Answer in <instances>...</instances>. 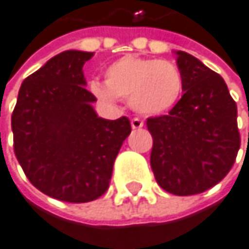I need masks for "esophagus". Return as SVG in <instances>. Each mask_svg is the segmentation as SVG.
Returning <instances> with one entry per match:
<instances>
[{
	"mask_svg": "<svg viewBox=\"0 0 249 249\" xmlns=\"http://www.w3.org/2000/svg\"><path fill=\"white\" fill-rule=\"evenodd\" d=\"M131 127H133L134 130L142 128V127H143V121H140L139 118H133V119H131Z\"/></svg>",
	"mask_w": 249,
	"mask_h": 249,
	"instance_id": "1",
	"label": "esophagus"
}]
</instances>
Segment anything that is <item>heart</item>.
<instances>
[{"mask_svg":"<svg viewBox=\"0 0 249 249\" xmlns=\"http://www.w3.org/2000/svg\"><path fill=\"white\" fill-rule=\"evenodd\" d=\"M106 82L92 80L89 91L104 103L118 98L128 100L130 106L143 115H158L172 109L182 91V76L169 61L125 55L113 61L106 71Z\"/></svg>","mask_w":249,"mask_h":249,"instance_id":"heart-1","label":"heart"}]
</instances>
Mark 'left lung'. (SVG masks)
Segmentation results:
<instances>
[{
	"mask_svg": "<svg viewBox=\"0 0 249 249\" xmlns=\"http://www.w3.org/2000/svg\"><path fill=\"white\" fill-rule=\"evenodd\" d=\"M175 53L184 95L167 115L146 121L154 139L151 167L162 190L191 196L212 188L230 172L241 136L224 79L193 55Z\"/></svg>",
	"mask_w": 249,
	"mask_h": 249,
	"instance_id": "1",
	"label": "left lung"
}]
</instances>
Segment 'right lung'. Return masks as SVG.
<instances>
[{
	"mask_svg": "<svg viewBox=\"0 0 249 249\" xmlns=\"http://www.w3.org/2000/svg\"><path fill=\"white\" fill-rule=\"evenodd\" d=\"M94 52L65 51L28 76L12 115L15 154L41 193L85 203L106 193L115 158L131 133L128 118L97 115L83 65Z\"/></svg>",
	"mask_w": 249,
	"mask_h": 249,
	"instance_id": "add662e5",
	"label": "right lung"
}]
</instances>
